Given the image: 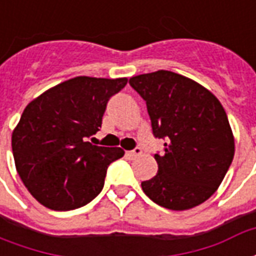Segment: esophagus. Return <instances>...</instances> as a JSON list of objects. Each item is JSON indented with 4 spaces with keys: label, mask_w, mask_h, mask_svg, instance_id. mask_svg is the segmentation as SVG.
<instances>
[{
    "label": "esophagus",
    "mask_w": 256,
    "mask_h": 256,
    "mask_svg": "<svg viewBox=\"0 0 256 256\" xmlns=\"http://www.w3.org/2000/svg\"><path fill=\"white\" fill-rule=\"evenodd\" d=\"M141 155V150L140 148H136L134 150H128V158H132V159H134V158H137V156Z\"/></svg>",
    "instance_id": "esophagus-1"
}]
</instances>
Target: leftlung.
<instances>
[{
  "label": "left lung",
  "instance_id": "1",
  "mask_svg": "<svg viewBox=\"0 0 256 256\" xmlns=\"http://www.w3.org/2000/svg\"><path fill=\"white\" fill-rule=\"evenodd\" d=\"M128 84L146 101L154 136L164 138L155 155L158 174L141 182L148 198L174 211L204 203L224 181L234 156V137L220 100L196 80L159 70Z\"/></svg>",
  "mask_w": 256,
  "mask_h": 256
}]
</instances>
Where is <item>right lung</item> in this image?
I'll use <instances>...</instances> for the list:
<instances>
[{"label": "right lung", "instance_id": "add662e5", "mask_svg": "<svg viewBox=\"0 0 256 256\" xmlns=\"http://www.w3.org/2000/svg\"><path fill=\"white\" fill-rule=\"evenodd\" d=\"M128 78L75 76L28 102L12 133L14 166L36 202L54 211L90 203L104 186L119 146L88 141L98 132L110 97Z\"/></svg>", "mask_w": 256, "mask_h": 256}]
</instances>
